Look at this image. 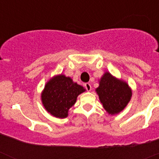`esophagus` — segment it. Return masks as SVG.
Masks as SVG:
<instances>
[{
  "instance_id": "esophagus-1",
  "label": "esophagus",
  "mask_w": 159,
  "mask_h": 159,
  "mask_svg": "<svg viewBox=\"0 0 159 159\" xmlns=\"http://www.w3.org/2000/svg\"><path fill=\"white\" fill-rule=\"evenodd\" d=\"M84 87H85V88H86L88 92H90L92 90V85L89 83H87V84H84Z\"/></svg>"
}]
</instances>
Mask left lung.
<instances>
[{"label": "left lung", "instance_id": "left-lung-1", "mask_svg": "<svg viewBox=\"0 0 159 159\" xmlns=\"http://www.w3.org/2000/svg\"><path fill=\"white\" fill-rule=\"evenodd\" d=\"M95 92L103 108L111 115L122 111L128 104L132 95L131 89L127 83L114 77L107 71L99 80V86Z\"/></svg>", "mask_w": 159, "mask_h": 159}]
</instances>
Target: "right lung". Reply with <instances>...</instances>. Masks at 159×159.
Here are the masks:
<instances>
[{
  "mask_svg": "<svg viewBox=\"0 0 159 159\" xmlns=\"http://www.w3.org/2000/svg\"><path fill=\"white\" fill-rule=\"evenodd\" d=\"M85 91L82 86L73 82L70 77L60 74L50 79L45 84L41 93L42 103L52 116L64 119L76 102L77 96Z\"/></svg>",
  "mask_w": 159,
  "mask_h": 159,
  "instance_id": "right-lung-1",
  "label": "right lung"
}]
</instances>
